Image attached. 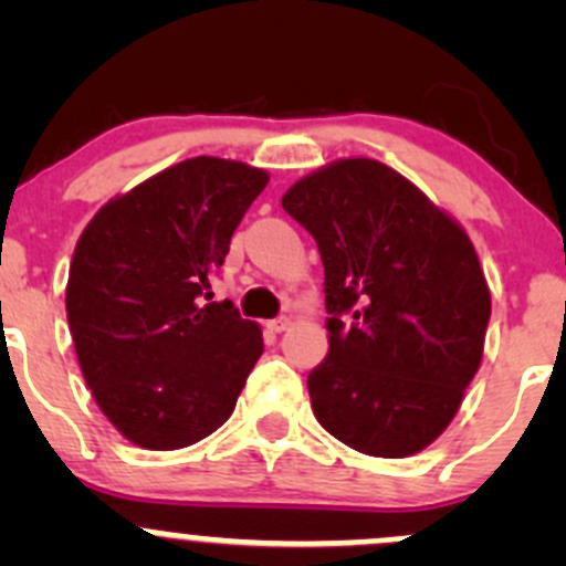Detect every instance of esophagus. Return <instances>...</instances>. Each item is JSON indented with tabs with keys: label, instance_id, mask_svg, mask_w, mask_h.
I'll return each instance as SVG.
<instances>
[{
	"label": "esophagus",
	"instance_id": "34e87169",
	"mask_svg": "<svg viewBox=\"0 0 566 566\" xmlns=\"http://www.w3.org/2000/svg\"><path fill=\"white\" fill-rule=\"evenodd\" d=\"M268 328H271L273 334H282V331L290 328V317H276V319H271V323H268Z\"/></svg>",
	"mask_w": 566,
	"mask_h": 566
}]
</instances>
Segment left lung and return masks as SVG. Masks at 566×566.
<instances>
[{"mask_svg": "<svg viewBox=\"0 0 566 566\" xmlns=\"http://www.w3.org/2000/svg\"><path fill=\"white\" fill-rule=\"evenodd\" d=\"M282 208L325 268L328 356L306 380L317 421L373 458L421 452L482 364L490 290L471 238L373 158L301 177Z\"/></svg>", "mask_w": 566, "mask_h": 566, "instance_id": "left-lung-1", "label": "left lung"}]
</instances>
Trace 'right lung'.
Returning a JSON list of instances; mask_svg holds the SVG:
<instances>
[{
    "label": "right lung",
    "instance_id": "1",
    "mask_svg": "<svg viewBox=\"0 0 566 566\" xmlns=\"http://www.w3.org/2000/svg\"><path fill=\"white\" fill-rule=\"evenodd\" d=\"M265 186V169L188 158L108 199L78 238L65 287L78 367L136 447H191L235 410L262 331L202 295Z\"/></svg>",
    "mask_w": 566,
    "mask_h": 566
}]
</instances>
